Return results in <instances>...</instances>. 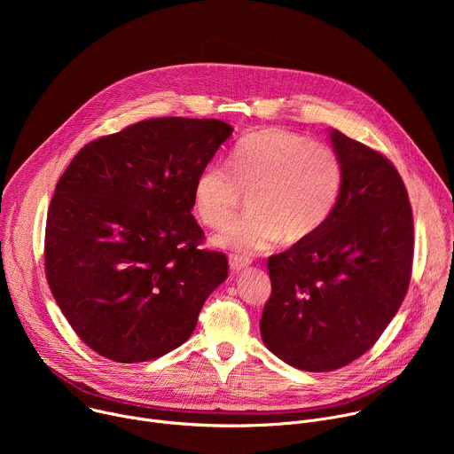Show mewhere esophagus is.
<instances>
[{"instance_id": "1", "label": "esophagus", "mask_w": 454, "mask_h": 454, "mask_svg": "<svg viewBox=\"0 0 454 454\" xmlns=\"http://www.w3.org/2000/svg\"><path fill=\"white\" fill-rule=\"evenodd\" d=\"M249 264H251L249 258L240 256V254H230V268H231L233 271H240V270L247 268Z\"/></svg>"}]
</instances>
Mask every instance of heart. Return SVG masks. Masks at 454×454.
<instances>
[{"label": "heart", "mask_w": 454, "mask_h": 454, "mask_svg": "<svg viewBox=\"0 0 454 454\" xmlns=\"http://www.w3.org/2000/svg\"><path fill=\"white\" fill-rule=\"evenodd\" d=\"M228 167L207 165L193 183V208L208 226H221L251 191L252 212L223 226L214 242L244 254L314 235L338 207L345 170L327 145L284 131L262 129L237 142Z\"/></svg>", "instance_id": "heart-1"}]
</instances>
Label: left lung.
<instances>
[{"instance_id": "obj_1", "label": "left lung", "mask_w": 454, "mask_h": 454, "mask_svg": "<svg viewBox=\"0 0 454 454\" xmlns=\"http://www.w3.org/2000/svg\"><path fill=\"white\" fill-rule=\"evenodd\" d=\"M345 170L336 210L314 235L270 256L264 345L305 372L363 356L399 310L411 278L413 214L392 161L331 131Z\"/></svg>"}]
</instances>
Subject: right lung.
I'll list each match as a JSON object with an SVG mask.
<instances>
[{"label": "right lung", "mask_w": 454, "mask_h": 454, "mask_svg": "<svg viewBox=\"0 0 454 454\" xmlns=\"http://www.w3.org/2000/svg\"><path fill=\"white\" fill-rule=\"evenodd\" d=\"M233 129L214 118H151L84 145L60 176L44 235L51 294L77 336L116 363L183 345L228 277L201 249L193 183Z\"/></svg>", "instance_id": "1"}]
</instances>
